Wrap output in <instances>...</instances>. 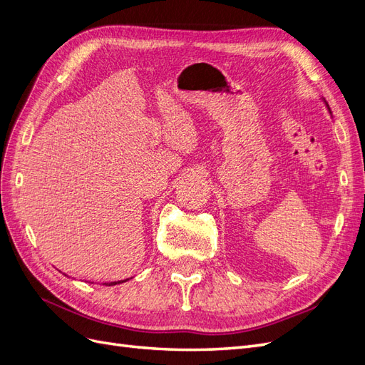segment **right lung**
<instances>
[{"label":"right lung","instance_id":"right-lung-1","mask_svg":"<svg viewBox=\"0 0 365 365\" xmlns=\"http://www.w3.org/2000/svg\"><path fill=\"white\" fill-rule=\"evenodd\" d=\"M123 282H126V280H121V282H111V283H108V286H113V284H117V283H123ZM106 284V283H105Z\"/></svg>","mask_w":365,"mask_h":365}]
</instances>
